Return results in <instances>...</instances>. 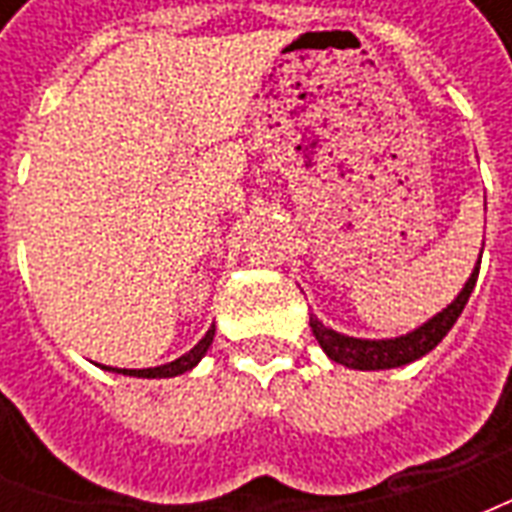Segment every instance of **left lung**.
I'll return each mask as SVG.
<instances>
[{"label":"left lung","mask_w":512,"mask_h":512,"mask_svg":"<svg viewBox=\"0 0 512 512\" xmlns=\"http://www.w3.org/2000/svg\"><path fill=\"white\" fill-rule=\"evenodd\" d=\"M480 257H483V249H480ZM477 274H480V263L474 266L472 277L466 279L461 293L444 310L436 312L430 321L417 326L414 332L389 337V340H365V337H348V334L334 332L329 326H323V321H318V315H310L312 334L323 348V354L337 365L351 367V370H392V367L417 362L419 356L430 354L455 326L458 315H461L466 301L472 296Z\"/></svg>","instance_id":"1"}]
</instances>
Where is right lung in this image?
<instances>
[{
    "label": "right lung",
    "instance_id": "add662e5",
    "mask_svg": "<svg viewBox=\"0 0 512 512\" xmlns=\"http://www.w3.org/2000/svg\"><path fill=\"white\" fill-rule=\"evenodd\" d=\"M213 334H216V326H211L200 343L191 348L189 354L178 356L175 362H167V365L158 367H142V370H126V367H104V370H112V373H123V376H134V378H175L180 373H189L191 367L200 365V359L208 354V348L213 343Z\"/></svg>",
    "mask_w": 512,
    "mask_h": 512
}]
</instances>
